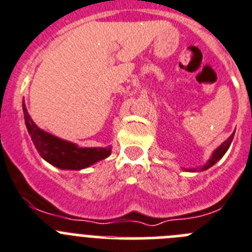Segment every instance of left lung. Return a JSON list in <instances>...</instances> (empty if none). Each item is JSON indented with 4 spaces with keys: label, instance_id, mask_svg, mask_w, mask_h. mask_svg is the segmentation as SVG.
Here are the masks:
<instances>
[{
    "label": "left lung",
    "instance_id": "8db88e82",
    "mask_svg": "<svg viewBox=\"0 0 252 252\" xmlns=\"http://www.w3.org/2000/svg\"><path fill=\"white\" fill-rule=\"evenodd\" d=\"M233 135H235V133H232V134L230 135V138H228L227 140H225V142L222 143L221 146L219 147V148L216 149V151L214 152V154H212V157H211V159L208 160L207 163H206L205 164V167H203L202 169H207V168H210V167H212V165L215 164V163L217 162V160L219 159H221L222 157H223V154L226 153V152H227V149H228V147L231 146V142H232V139H233ZM189 171H197L196 168H193V169H189Z\"/></svg>",
    "mask_w": 252,
    "mask_h": 252
}]
</instances>
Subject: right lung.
Returning a JSON list of instances; mask_svg holds the SVG:
<instances>
[{
	"label": "right lung",
	"instance_id": "add662e5",
	"mask_svg": "<svg viewBox=\"0 0 252 252\" xmlns=\"http://www.w3.org/2000/svg\"><path fill=\"white\" fill-rule=\"evenodd\" d=\"M25 124L31 135L36 149L45 160L61 169H83L94 164L98 160L110 156L108 148H79L74 143L66 142L49 134L37 128L30 118L24 104Z\"/></svg>",
	"mask_w": 252,
	"mask_h": 252
}]
</instances>
